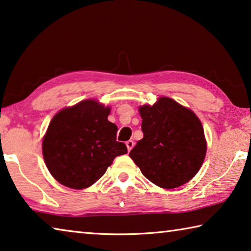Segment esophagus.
<instances>
[{
	"label": "esophagus",
	"instance_id": "34e87169",
	"mask_svg": "<svg viewBox=\"0 0 251 251\" xmlns=\"http://www.w3.org/2000/svg\"><path fill=\"white\" fill-rule=\"evenodd\" d=\"M126 148H128V151H130L134 147V142L132 140H129L126 142Z\"/></svg>",
	"mask_w": 251,
	"mask_h": 251
}]
</instances>
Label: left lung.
Segmentation results:
<instances>
[{
  "mask_svg": "<svg viewBox=\"0 0 251 251\" xmlns=\"http://www.w3.org/2000/svg\"><path fill=\"white\" fill-rule=\"evenodd\" d=\"M143 138L130 158L151 182L164 189L182 186L197 175L207 151L199 118L170 98L139 108Z\"/></svg>",
  "mask_w": 251,
  "mask_h": 251,
  "instance_id": "1",
  "label": "left lung"
}]
</instances>
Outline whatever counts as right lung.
Returning a JSON list of instances; mask_svg holds the SVG:
<instances>
[{
  "instance_id": "add662e5",
  "label": "right lung",
  "mask_w": 251,
  "mask_h": 251,
  "mask_svg": "<svg viewBox=\"0 0 251 251\" xmlns=\"http://www.w3.org/2000/svg\"><path fill=\"white\" fill-rule=\"evenodd\" d=\"M109 106L85 100L57 112L42 142L45 164L56 181L84 189L105 174L114 158L128 152L117 141L118 126L108 120Z\"/></svg>"
}]
</instances>
